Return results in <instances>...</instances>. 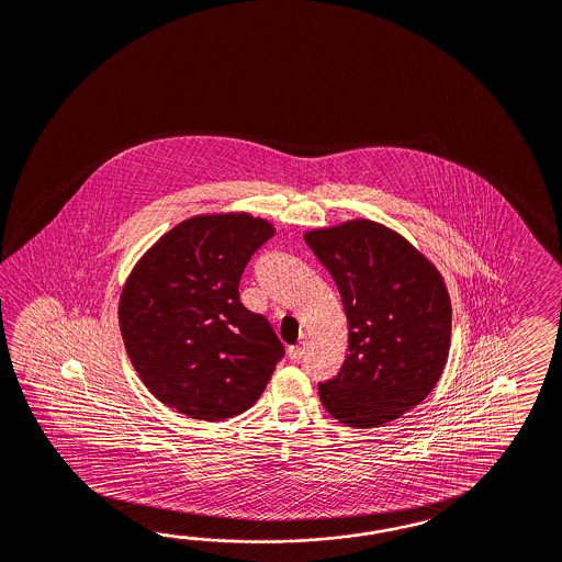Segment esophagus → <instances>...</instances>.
I'll list each match as a JSON object with an SVG mask.
<instances>
[{
  "instance_id": "obj_1",
  "label": "esophagus",
  "mask_w": 562,
  "mask_h": 562,
  "mask_svg": "<svg viewBox=\"0 0 562 562\" xmlns=\"http://www.w3.org/2000/svg\"><path fill=\"white\" fill-rule=\"evenodd\" d=\"M304 353V346L303 344H299V346H292V348H289V358L292 360V362H299L301 358H303Z\"/></svg>"
}]
</instances>
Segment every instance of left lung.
Segmentation results:
<instances>
[{
	"label": "left lung",
	"mask_w": 562,
	"mask_h": 562,
	"mask_svg": "<svg viewBox=\"0 0 562 562\" xmlns=\"http://www.w3.org/2000/svg\"><path fill=\"white\" fill-rule=\"evenodd\" d=\"M304 241L331 273L348 317V356L319 384L323 407L356 429L395 422L436 389L448 362L452 304L440 270L368 218L306 231Z\"/></svg>",
	"instance_id": "obj_1"
}]
</instances>
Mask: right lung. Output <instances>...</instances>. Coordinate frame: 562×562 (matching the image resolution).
Here are the masks:
<instances>
[{
  "mask_svg": "<svg viewBox=\"0 0 562 562\" xmlns=\"http://www.w3.org/2000/svg\"><path fill=\"white\" fill-rule=\"evenodd\" d=\"M276 233L243 213L194 214L138 258L122 286V341L143 384L200 422L249 409L284 356L261 315L239 301V278Z\"/></svg>",
  "mask_w": 562,
  "mask_h": 562,
  "instance_id": "right-lung-1",
  "label": "right lung"
}]
</instances>
